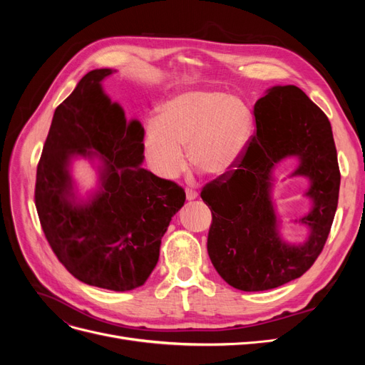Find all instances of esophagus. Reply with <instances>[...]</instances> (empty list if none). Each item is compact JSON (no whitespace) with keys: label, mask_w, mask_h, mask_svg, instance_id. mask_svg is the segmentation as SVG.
<instances>
[{"label":"esophagus","mask_w":365,"mask_h":365,"mask_svg":"<svg viewBox=\"0 0 365 365\" xmlns=\"http://www.w3.org/2000/svg\"><path fill=\"white\" fill-rule=\"evenodd\" d=\"M185 197H187V201H193L197 197V192L192 190V189H185Z\"/></svg>","instance_id":"1"}]
</instances>
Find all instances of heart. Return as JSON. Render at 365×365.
<instances>
[{"mask_svg":"<svg viewBox=\"0 0 365 365\" xmlns=\"http://www.w3.org/2000/svg\"><path fill=\"white\" fill-rule=\"evenodd\" d=\"M251 129V109L239 97L190 90L165 102L160 120L148 121L143 146L149 168L163 180H175L184 172L185 148L195 165L220 176L235 168Z\"/></svg>","mask_w":365,"mask_h":365,"instance_id":"heart-1","label":"heart"}]
</instances>
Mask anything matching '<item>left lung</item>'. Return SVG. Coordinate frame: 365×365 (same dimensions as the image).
Returning <instances> with one entry per match:
<instances>
[{"instance_id": "1", "label": "left lung", "mask_w": 365, "mask_h": 365, "mask_svg": "<svg viewBox=\"0 0 365 365\" xmlns=\"http://www.w3.org/2000/svg\"><path fill=\"white\" fill-rule=\"evenodd\" d=\"M254 117L256 134L237 169L201 192L213 216L210 260L230 286L247 292L279 288L312 267L332 227L341 181L330 121L300 88H269ZM291 156L299 164L290 178H308L305 195L312 200V210L294 221L309 230L298 246L282 240L272 201L274 165Z\"/></svg>"}]
</instances>
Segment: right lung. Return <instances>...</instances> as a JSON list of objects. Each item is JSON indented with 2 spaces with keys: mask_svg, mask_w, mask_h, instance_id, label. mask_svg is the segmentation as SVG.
I'll list each match as a JSON object with an SVG mask.
<instances>
[{
  "mask_svg": "<svg viewBox=\"0 0 365 365\" xmlns=\"http://www.w3.org/2000/svg\"><path fill=\"white\" fill-rule=\"evenodd\" d=\"M115 70L85 74L56 108L36 170L41 225L59 262L77 280L125 292L145 284L160 257L161 237L184 205L180 185L143 169L138 120H126L102 82ZM97 160L98 190L81 198L71 164Z\"/></svg>",
  "mask_w": 365,
  "mask_h": 365,
  "instance_id": "obj_1",
  "label": "right lung"
}]
</instances>
